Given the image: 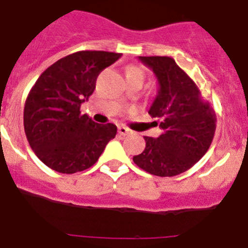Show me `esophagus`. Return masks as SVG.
I'll list each match as a JSON object with an SVG mask.
<instances>
[{
  "instance_id": "obj_1",
  "label": "esophagus",
  "mask_w": 248,
  "mask_h": 248,
  "mask_svg": "<svg viewBox=\"0 0 248 248\" xmlns=\"http://www.w3.org/2000/svg\"><path fill=\"white\" fill-rule=\"evenodd\" d=\"M118 133H119L120 135H128L129 133H130V130H129L126 126L120 125V126H118Z\"/></svg>"
}]
</instances>
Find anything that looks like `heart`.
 Here are the masks:
<instances>
[{"mask_svg": "<svg viewBox=\"0 0 248 248\" xmlns=\"http://www.w3.org/2000/svg\"><path fill=\"white\" fill-rule=\"evenodd\" d=\"M126 79H137L143 83L145 79V72L138 65H129L125 71Z\"/></svg>", "mask_w": 248, "mask_h": 248, "instance_id": "obj_1", "label": "heart"}]
</instances>
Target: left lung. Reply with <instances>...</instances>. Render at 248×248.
<instances>
[{"label":"left lung","mask_w":248,"mask_h":248,"mask_svg":"<svg viewBox=\"0 0 248 248\" xmlns=\"http://www.w3.org/2000/svg\"><path fill=\"white\" fill-rule=\"evenodd\" d=\"M139 59L153 69L159 82L149 114L161 119L159 128L163 133L157 139L144 137L145 149L133 161L151 175L176 176L192 168L209 150L216 130V113L171 57Z\"/></svg>","instance_id":"obj_1"}]
</instances>
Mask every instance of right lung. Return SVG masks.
Instances as JSON below:
<instances>
[{"mask_svg":"<svg viewBox=\"0 0 248 248\" xmlns=\"http://www.w3.org/2000/svg\"><path fill=\"white\" fill-rule=\"evenodd\" d=\"M122 53L79 50L43 72L27 95L23 125L31 148L54 171L74 174L97 163L117 126L97 124L80 114V104L95 89L100 72Z\"/></svg>","mask_w":248,"mask_h":248,"instance_id":"obj_1","label":"right lung"}]
</instances>
